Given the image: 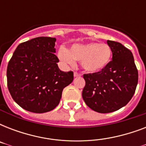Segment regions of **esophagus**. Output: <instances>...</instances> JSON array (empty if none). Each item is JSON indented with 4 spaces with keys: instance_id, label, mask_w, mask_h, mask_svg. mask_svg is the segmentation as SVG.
<instances>
[{
    "instance_id": "34e87169",
    "label": "esophagus",
    "mask_w": 146,
    "mask_h": 146,
    "mask_svg": "<svg viewBox=\"0 0 146 146\" xmlns=\"http://www.w3.org/2000/svg\"><path fill=\"white\" fill-rule=\"evenodd\" d=\"M73 74H74V76H75V77H77V76H81V74L78 73L77 71H75Z\"/></svg>"
}]
</instances>
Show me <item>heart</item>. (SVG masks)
I'll return each mask as SVG.
<instances>
[{
	"instance_id": "1",
	"label": "heart",
	"mask_w": 146,
	"mask_h": 146,
	"mask_svg": "<svg viewBox=\"0 0 146 146\" xmlns=\"http://www.w3.org/2000/svg\"><path fill=\"white\" fill-rule=\"evenodd\" d=\"M112 49L108 44L90 42L73 44L68 50L63 47L58 50V57L64 64L73 65L80 62L82 68L88 73H98L108 66L112 57Z\"/></svg>"
}]
</instances>
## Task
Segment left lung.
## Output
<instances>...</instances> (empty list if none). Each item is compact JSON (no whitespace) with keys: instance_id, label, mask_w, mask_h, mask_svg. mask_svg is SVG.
<instances>
[{"instance_id":"1","label":"left lung","mask_w":146,"mask_h":146,"mask_svg":"<svg viewBox=\"0 0 146 146\" xmlns=\"http://www.w3.org/2000/svg\"><path fill=\"white\" fill-rule=\"evenodd\" d=\"M112 60L98 73L84 74L82 98L92 110L106 113L117 111L131 100L138 83V70L130 50L119 42H107Z\"/></svg>"}]
</instances>
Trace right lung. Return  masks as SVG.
I'll return each mask as SVG.
<instances>
[{
    "label": "right lung",
    "instance_id": "obj_1",
    "mask_svg": "<svg viewBox=\"0 0 146 146\" xmlns=\"http://www.w3.org/2000/svg\"><path fill=\"white\" fill-rule=\"evenodd\" d=\"M56 38L38 37L19 44L8 63L7 87L13 99L26 111L44 113L60 103L73 72H63L54 54Z\"/></svg>",
    "mask_w": 146,
    "mask_h": 146
}]
</instances>
